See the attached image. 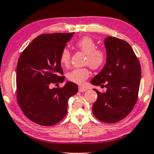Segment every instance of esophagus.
<instances>
[{
	"mask_svg": "<svg viewBox=\"0 0 154 154\" xmlns=\"http://www.w3.org/2000/svg\"><path fill=\"white\" fill-rule=\"evenodd\" d=\"M79 91H81V92H84V91H87L88 88H86V87H84V86H79Z\"/></svg>",
	"mask_w": 154,
	"mask_h": 154,
	"instance_id": "esophagus-1",
	"label": "esophagus"
}]
</instances>
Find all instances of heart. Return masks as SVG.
<instances>
[{
	"label": "heart",
	"instance_id": "b5f03b06",
	"mask_svg": "<svg viewBox=\"0 0 154 154\" xmlns=\"http://www.w3.org/2000/svg\"><path fill=\"white\" fill-rule=\"evenodd\" d=\"M75 46L86 55V63L92 69H98L104 64L105 54L103 50L97 48L94 41L91 37L81 38L75 43ZM70 54L68 49H64L60 54V61L63 66H68L70 62ZM89 76V72L86 68H75L67 75L68 79L77 84H82Z\"/></svg>",
	"mask_w": 154,
	"mask_h": 154
}]
</instances>
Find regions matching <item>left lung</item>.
<instances>
[{
    "instance_id": "1",
    "label": "left lung",
    "mask_w": 154,
    "mask_h": 154,
    "mask_svg": "<svg viewBox=\"0 0 154 154\" xmlns=\"http://www.w3.org/2000/svg\"><path fill=\"white\" fill-rule=\"evenodd\" d=\"M106 63L91 81L94 86L106 87L100 92L94 88L97 99L92 110L100 121L115 123L125 118L134 107L141 77L140 63L127 42L114 37L104 39Z\"/></svg>"
}]
</instances>
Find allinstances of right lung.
Here are the masks:
<instances>
[{
	"label": "right lung",
	"instance_id": "obj_1",
	"mask_svg": "<svg viewBox=\"0 0 154 154\" xmlns=\"http://www.w3.org/2000/svg\"><path fill=\"white\" fill-rule=\"evenodd\" d=\"M73 33L44 34L38 36L23 50L16 67L17 101L23 114L35 123L51 126L67 114L68 102L79 88L68 81L61 88L51 84L63 83L60 57Z\"/></svg>",
	"mask_w": 154,
	"mask_h": 154
}]
</instances>
